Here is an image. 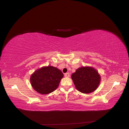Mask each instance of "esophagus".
<instances>
[{
  "label": "esophagus",
  "instance_id": "34e87169",
  "mask_svg": "<svg viewBox=\"0 0 129 129\" xmlns=\"http://www.w3.org/2000/svg\"><path fill=\"white\" fill-rule=\"evenodd\" d=\"M64 76L65 77H69L70 76V74L69 73H67L64 74Z\"/></svg>",
  "mask_w": 129,
  "mask_h": 129
}]
</instances>
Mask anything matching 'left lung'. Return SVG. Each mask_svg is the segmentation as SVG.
<instances>
[{"mask_svg":"<svg viewBox=\"0 0 129 129\" xmlns=\"http://www.w3.org/2000/svg\"><path fill=\"white\" fill-rule=\"evenodd\" d=\"M72 79L76 88L84 93L94 91L101 81L99 73L91 67H83L77 69L72 74Z\"/></svg>","mask_w":129,"mask_h":129,"instance_id":"1","label":"left lung"}]
</instances>
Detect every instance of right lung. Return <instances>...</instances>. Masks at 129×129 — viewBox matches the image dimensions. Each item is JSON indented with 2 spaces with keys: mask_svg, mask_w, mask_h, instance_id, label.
Listing matches in <instances>:
<instances>
[{
  "mask_svg": "<svg viewBox=\"0 0 129 129\" xmlns=\"http://www.w3.org/2000/svg\"><path fill=\"white\" fill-rule=\"evenodd\" d=\"M63 74L60 70L53 66L38 69L30 78L31 85L41 94H48L58 87Z\"/></svg>",
  "mask_w": 129,
  "mask_h": 129,
  "instance_id": "1",
  "label": "right lung"
}]
</instances>
